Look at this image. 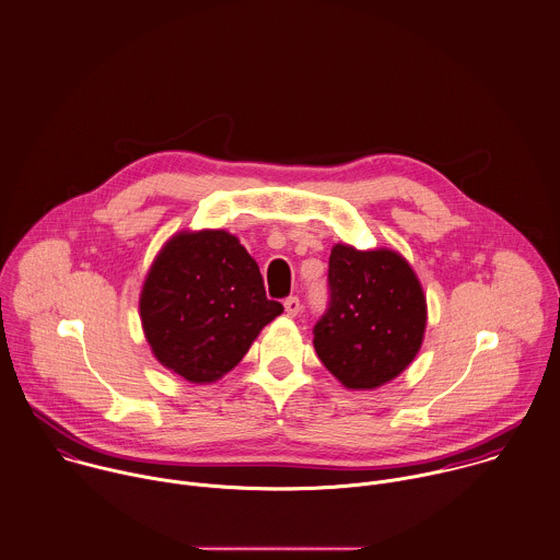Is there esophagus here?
Listing matches in <instances>:
<instances>
[{"mask_svg": "<svg viewBox=\"0 0 560 560\" xmlns=\"http://www.w3.org/2000/svg\"><path fill=\"white\" fill-rule=\"evenodd\" d=\"M283 307H285L288 316H296V314L301 312V299H299V296H288V299L283 301Z\"/></svg>", "mask_w": 560, "mask_h": 560, "instance_id": "esophagus-1", "label": "esophagus"}]
</instances>
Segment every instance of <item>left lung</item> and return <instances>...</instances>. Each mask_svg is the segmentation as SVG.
<instances>
[{
  "mask_svg": "<svg viewBox=\"0 0 560 560\" xmlns=\"http://www.w3.org/2000/svg\"><path fill=\"white\" fill-rule=\"evenodd\" d=\"M329 303L314 325V349L347 388L371 390L397 377L425 331V296L415 270L395 250L336 244L329 257Z\"/></svg>",
  "mask_w": 560,
  "mask_h": 560,
  "instance_id": "8db88e82",
  "label": "left lung"
}]
</instances>
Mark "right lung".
Listing matches in <instances>:
<instances>
[{
  "label": "right lung",
  "mask_w": 560,
  "mask_h": 560,
  "mask_svg": "<svg viewBox=\"0 0 560 560\" xmlns=\"http://www.w3.org/2000/svg\"><path fill=\"white\" fill-rule=\"evenodd\" d=\"M141 323L156 360L187 382H213L283 312L270 301L255 259L226 231L180 233L143 283Z\"/></svg>",
  "instance_id": "1"
}]
</instances>
